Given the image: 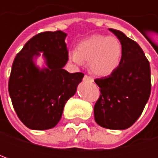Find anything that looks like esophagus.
<instances>
[{"label":"esophagus","mask_w":158,"mask_h":158,"mask_svg":"<svg viewBox=\"0 0 158 158\" xmlns=\"http://www.w3.org/2000/svg\"><path fill=\"white\" fill-rule=\"evenodd\" d=\"M83 79H84L85 81H89V82H92V81H93V79H92L91 77H89V76H87V75H85V76H84Z\"/></svg>","instance_id":"1"}]
</instances>
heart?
Masks as SVG:
<instances>
[{"label":"heart","instance_id":"1","mask_svg":"<svg viewBox=\"0 0 158 158\" xmlns=\"http://www.w3.org/2000/svg\"><path fill=\"white\" fill-rule=\"evenodd\" d=\"M122 54V45L117 38L97 35L79 43L78 49L70 51L69 56L77 65H81L83 60L89 61L91 72L106 76L118 68Z\"/></svg>","mask_w":158,"mask_h":158}]
</instances>
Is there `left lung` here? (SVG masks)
<instances>
[{"label": "left lung", "mask_w": 158, "mask_h": 158, "mask_svg": "<svg viewBox=\"0 0 158 158\" xmlns=\"http://www.w3.org/2000/svg\"><path fill=\"white\" fill-rule=\"evenodd\" d=\"M109 30L119 39L123 54L110 76L94 80L102 93L94 105V118L102 127L124 130L140 117L149 99L150 64L135 41L119 30Z\"/></svg>", "instance_id": "obj_1"}]
</instances>
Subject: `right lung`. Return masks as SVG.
I'll list each match as a JSON object with an SVG mask.
<instances>
[{
	"mask_svg": "<svg viewBox=\"0 0 158 158\" xmlns=\"http://www.w3.org/2000/svg\"><path fill=\"white\" fill-rule=\"evenodd\" d=\"M62 31L33 36L16 55L9 79V94L21 122L32 130H48L61 119L64 106L72 97L84 74L63 68L69 60ZM43 52L47 67L39 69L34 59Z\"/></svg>",
	"mask_w": 158,
	"mask_h": 158,
	"instance_id": "obj_1",
	"label": "right lung"
}]
</instances>
